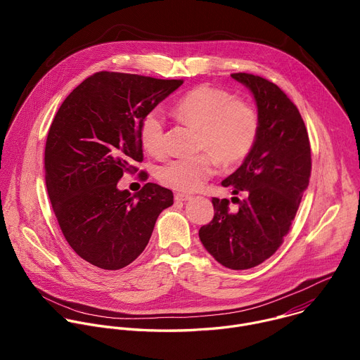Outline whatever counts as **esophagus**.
<instances>
[{"instance_id":"1","label":"esophagus","mask_w":360,"mask_h":360,"mask_svg":"<svg viewBox=\"0 0 360 360\" xmlns=\"http://www.w3.org/2000/svg\"><path fill=\"white\" fill-rule=\"evenodd\" d=\"M192 199V196L191 195H188V193H175V200L176 202H186V200H191Z\"/></svg>"}]
</instances>
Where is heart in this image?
<instances>
[{
  "instance_id": "obj_1",
  "label": "heart",
  "mask_w": 360,
  "mask_h": 360,
  "mask_svg": "<svg viewBox=\"0 0 360 360\" xmlns=\"http://www.w3.org/2000/svg\"><path fill=\"white\" fill-rule=\"evenodd\" d=\"M175 115L199 129L198 146L207 149L192 157L174 158L158 169V179L174 189H199L217 168V158L225 165L243 161L259 134V118L243 101H235L224 89L200 85L176 101ZM139 141L150 155L165 150V125L158 110L148 111L139 124Z\"/></svg>"
}]
</instances>
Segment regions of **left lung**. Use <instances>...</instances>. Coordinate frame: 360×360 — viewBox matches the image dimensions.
Masks as SVG:
<instances>
[{"label":"left lung","mask_w":360,"mask_h":360,"mask_svg":"<svg viewBox=\"0 0 360 360\" xmlns=\"http://www.w3.org/2000/svg\"><path fill=\"white\" fill-rule=\"evenodd\" d=\"M231 77L250 91L259 134L242 165L222 181L246 198L238 199L235 212L228 199L212 198L215 215L199 229V239L221 265L242 271L262 264L281 246L309 185L312 162L304 122L286 94L258 75Z\"/></svg>","instance_id":"obj_1"}]
</instances>
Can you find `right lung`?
<instances>
[{"label": "right lung", "mask_w": 360, "mask_h": 360, "mask_svg": "<svg viewBox=\"0 0 360 360\" xmlns=\"http://www.w3.org/2000/svg\"><path fill=\"white\" fill-rule=\"evenodd\" d=\"M184 81L96 72L63 102L45 143V184L60 228L91 265L117 271L134 262L149 242L172 191L148 182L131 195L124 172L141 162L142 117ZM146 178L145 172H141Z\"/></svg>", "instance_id": "1"}]
</instances>
